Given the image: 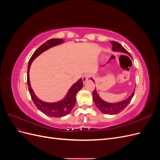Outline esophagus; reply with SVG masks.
<instances>
[{"mask_svg":"<svg viewBox=\"0 0 160 160\" xmlns=\"http://www.w3.org/2000/svg\"><path fill=\"white\" fill-rule=\"evenodd\" d=\"M89 78V74H85L83 75V77H82V79H83V83H85V82L88 81Z\"/></svg>","mask_w":160,"mask_h":160,"instance_id":"1","label":"esophagus"}]
</instances>
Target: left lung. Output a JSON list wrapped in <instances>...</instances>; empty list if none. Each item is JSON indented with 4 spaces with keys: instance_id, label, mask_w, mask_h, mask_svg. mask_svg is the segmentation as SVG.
<instances>
[{
    "instance_id": "1",
    "label": "left lung",
    "mask_w": 160,
    "mask_h": 160,
    "mask_svg": "<svg viewBox=\"0 0 160 160\" xmlns=\"http://www.w3.org/2000/svg\"><path fill=\"white\" fill-rule=\"evenodd\" d=\"M110 42L112 44V51L114 52H120L125 53V54L128 55L131 57H132V55H130V53L123 47V46L119 44V42L116 41H110ZM91 79L95 83V81L93 79V78H91ZM134 91L132 92V93L131 94L127 99H125L120 102L118 103H108L107 101H105L101 99L99 95H98V92H97L96 88L94 89V91L93 92V99L94 103L96 105V107L98 108V109L101 111V113L108 115H115L120 113L121 111H122L125 108L127 107L128 104L130 103L131 100L133 98L134 95Z\"/></svg>"
}]
</instances>
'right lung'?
<instances>
[{
  "mask_svg": "<svg viewBox=\"0 0 160 160\" xmlns=\"http://www.w3.org/2000/svg\"><path fill=\"white\" fill-rule=\"evenodd\" d=\"M63 42L64 40L61 39V38H52V39L48 40L35 51L28 63L27 84L31 99L38 110L46 115L52 118H62L71 113V110L74 108L76 103V95L78 93V91L83 88V81L81 78L72 85L62 99L53 103L45 102V101L38 99L31 88L29 79V70L32 61L38 55H40L41 53L49 49L50 48L61 45Z\"/></svg>",
  "mask_w": 160,
  "mask_h": 160,
  "instance_id": "add662e5",
  "label": "right lung"
}]
</instances>
